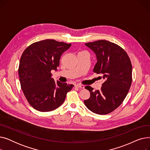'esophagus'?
Wrapping results in <instances>:
<instances>
[{
	"label": "esophagus",
	"instance_id": "1",
	"mask_svg": "<svg viewBox=\"0 0 150 150\" xmlns=\"http://www.w3.org/2000/svg\"><path fill=\"white\" fill-rule=\"evenodd\" d=\"M75 87L78 88H80V89H84V86L83 84H76L75 85Z\"/></svg>",
	"mask_w": 150,
	"mask_h": 150
}]
</instances>
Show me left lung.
<instances>
[{"instance_id": "left-lung-1", "label": "left lung", "mask_w": 150, "mask_h": 150, "mask_svg": "<svg viewBox=\"0 0 150 150\" xmlns=\"http://www.w3.org/2000/svg\"><path fill=\"white\" fill-rule=\"evenodd\" d=\"M85 45L96 54L93 72L101 74L100 79L104 82L100 91L86 86L91 96L84 103L92 112L106 115L119 107L127 96L132 83L131 62L127 53L115 43L99 40Z\"/></svg>"}]
</instances>
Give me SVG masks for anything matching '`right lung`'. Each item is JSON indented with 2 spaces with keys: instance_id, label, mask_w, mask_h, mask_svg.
<instances>
[{
  "instance_id": "obj_1",
  "label": "right lung",
  "mask_w": 150,
  "mask_h": 150,
  "mask_svg": "<svg viewBox=\"0 0 150 150\" xmlns=\"http://www.w3.org/2000/svg\"><path fill=\"white\" fill-rule=\"evenodd\" d=\"M71 44L45 39L30 45L21 57L18 73L21 87L29 104L37 111L49 112L64 102L73 84L55 83L52 70H57L62 54Z\"/></svg>"
}]
</instances>
